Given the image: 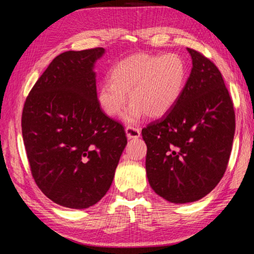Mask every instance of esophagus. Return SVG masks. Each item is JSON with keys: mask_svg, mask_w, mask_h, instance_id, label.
<instances>
[{"mask_svg": "<svg viewBox=\"0 0 254 254\" xmlns=\"http://www.w3.org/2000/svg\"><path fill=\"white\" fill-rule=\"evenodd\" d=\"M126 133H127V136L128 137V139H137V137H139L141 134V131L139 127L128 126L126 127Z\"/></svg>", "mask_w": 254, "mask_h": 254, "instance_id": "1", "label": "esophagus"}]
</instances>
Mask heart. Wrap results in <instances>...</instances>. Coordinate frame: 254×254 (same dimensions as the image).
Wrapping results in <instances>:
<instances>
[{"label": "heart", "instance_id": "heart-1", "mask_svg": "<svg viewBox=\"0 0 254 254\" xmlns=\"http://www.w3.org/2000/svg\"><path fill=\"white\" fill-rule=\"evenodd\" d=\"M187 78V63L178 54L131 56L117 64L111 79L100 85L98 104L107 115L118 117L128 92L132 103L124 113L127 122H137L145 113L152 119L161 118L177 104Z\"/></svg>", "mask_w": 254, "mask_h": 254}]
</instances>
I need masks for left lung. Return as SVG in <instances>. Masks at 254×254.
<instances>
[{"instance_id": "left-lung-1", "label": "left lung", "mask_w": 254, "mask_h": 254, "mask_svg": "<svg viewBox=\"0 0 254 254\" xmlns=\"http://www.w3.org/2000/svg\"><path fill=\"white\" fill-rule=\"evenodd\" d=\"M187 50L192 68L179 101L142 128L150 186L175 204L198 200L216 187L235 132L233 102L221 71L198 51Z\"/></svg>"}]
</instances>
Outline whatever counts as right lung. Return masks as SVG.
Wrapping results in <instances>:
<instances>
[{
	"instance_id": "right-lung-1",
	"label": "right lung",
	"mask_w": 254,
	"mask_h": 254,
	"mask_svg": "<svg viewBox=\"0 0 254 254\" xmlns=\"http://www.w3.org/2000/svg\"><path fill=\"white\" fill-rule=\"evenodd\" d=\"M104 48L57 56L34 84L22 112L32 177L64 207L95 205L109 190L127 143L121 123L102 111L94 65Z\"/></svg>"
}]
</instances>
